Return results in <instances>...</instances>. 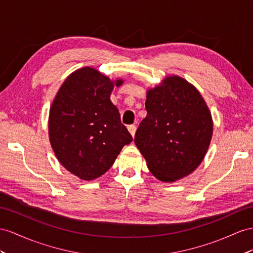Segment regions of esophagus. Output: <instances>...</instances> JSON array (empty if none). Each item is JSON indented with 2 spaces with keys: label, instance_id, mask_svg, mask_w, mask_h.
<instances>
[{
  "label": "esophagus",
  "instance_id": "34e87169",
  "mask_svg": "<svg viewBox=\"0 0 253 253\" xmlns=\"http://www.w3.org/2000/svg\"><path fill=\"white\" fill-rule=\"evenodd\" d=\"M128 131L129 132H130V134L132 135V137H134V133H135V129H137V128H135V126L134 125H129L128 127Z\"/></svg>",
  "mask_w": 253,
  "mask_h": 253
}]
</instances>
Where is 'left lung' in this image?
Segmentation results:
<instances>
[{
    "mask_svg": "<svg viewBox=\"0 0 253 253\" xmlns=\"http://www.w3.org/2000/svg\"><path fill=\"white\" fill-rule=\"evenodd\" d=\"M147 114L134 143L148 170L165 183L189 175L202 163L212 137V119L202 95L184 78L168 76L146 90Z\"/></svg>",
    "mask_w": 253,
    "mask_h": 253,
    "instance_id": "1",
    "label": "left lung"
}]
</instances>
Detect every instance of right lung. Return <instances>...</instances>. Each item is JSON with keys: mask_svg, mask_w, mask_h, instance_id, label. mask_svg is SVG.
I'll return each instance as SVG.
<instances>
[{"mask_svg": "<svg viewBox=\"0 0 253 253\" xmlns=\"http://www.w3.org/2000/svg\"><path fill=\"white\" fill-rule=\"evenodd\" d=\"M98 70L85 66L71 73L52 101L49 140L59 163L82 180H93L112 167L124 145L132 141L110 100L114 86Z\"/></svg>", "mask_w": 253, "mask_h": 253, "instance_id": "right-lung-1", "label": "right lung"}]
</instances>
